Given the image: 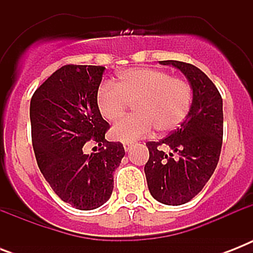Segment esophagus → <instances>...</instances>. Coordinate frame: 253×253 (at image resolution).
<instances>
[{"instance_id": "1", "label": "esophagus", "mask_w": 253, "mask_h": 253, "mask_svg": "<svg viewBox=\"0 0 253 253\" xmlns=\"http://www.w3.org/2000/svg\"><path fill=\"white\" fill-rule=\"evenodd\" d=\"M131 147H132V143H123V148L126 151H130L131 150Z\"/></svg>"}]
</instances>
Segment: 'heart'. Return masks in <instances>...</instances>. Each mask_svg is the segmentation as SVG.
I'll list each match as a JSON object with an SVG mask.
<instances>
[{"label": "heart", "instance_id": "b5f03b06", "mask_svg": "<svg viewBox=\"0 0 253 253\" xmlns=\"http://www.w3.org/2000/svg\"><path fill=\"white\" fill-rule=\"evenodd\" d=\"M193 99L189 81L173 77L158 68H130L119 75L115 84L102 83L95 93V105L107 122L122 118L132 103L134 114L115 125L111 136L131 142L150 134L176 130L186 118Z\"/></svg>", "mask_w": 253, "mask_h": 253}]
</instances>
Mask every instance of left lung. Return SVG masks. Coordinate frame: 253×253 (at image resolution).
I'll return each instance as SVG.
<instances>
[{
    "mask_svg": "<svg viewBox=\"0 0 253 253\" xmlns=\"http://www.w3.org/2000/svg\"><path fill=\"white\" fill-rule=\"evenodd\" d=\"M160 63L180 69L193 89L192 106L180 127L159 142H147L150 159L144 172L151 196L177 206L196 197L215 170L223 138V102L201 69L184 61ZM164 148L171 150L169 155Z\"/></svg>",
    "mask_w": 253,
    "mask_h": 253,
    "instance_id": "8db88e82",
    "label": "left lung"
}]
</instances>
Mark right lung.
Segmentation results:
<instances>
[{"label":"right lung","mask_w":253,"mask_h":253,"mask_svg":"<svg viewBox=\"0 0 253 253\" xmlns=\"http://www.w3.org/2000/svg\"><path fill=\"white\" fill-rule=\"evenodd\" d=\"M105 67L67 64L34 91L31 140L38 167L52 190L79 210H93L110 198L113 172L125 156L121 142H107L110 125L95 105ZM99 144L95 154L84 143Z\"/></svg>","instance_id":"add662e5"}]
</instances>
